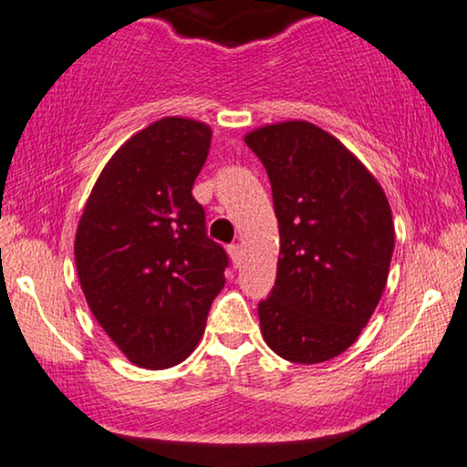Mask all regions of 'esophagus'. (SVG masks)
I'll list each match as a JSON object with an SVG mask.
<instances>
[{"instance_id": "1", "label": "esophagus", "mask_w": 467, "mask_h": 467, "mask_svg": "<svg viewBox=\"0 0 467 467\" xmlns=\"http://www.w3.org/2000/svg\"><path fill=\"white\" fill-rule=\"evenodd\" d=\"M228 254H230V258H233L234 265L241 263V245H237V244L228 245Z\"/></svg>"}]
</instances>
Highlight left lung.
Returning <instances> with one entry per match:
<instances>
[{
	"label": "left lung",
	"instance_id": "obj_1",
	"mask_svg": "<svg viewBox=\"0 0 467 467\" xmlns=\"http://www.w3.org/2000/svg\"><path fill=\"white\" fill-rule=\"evenodd\" d=\"M280 228L275 286L258 304L265 342L297 364L349 349L388 282L394 223L381 185L342 141L306 120L254 129Z\"/></svg>",
	"mask_w": 467,
	"mask_h": 467
}]
</instances>
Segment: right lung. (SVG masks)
<instances>
[{
  "label": "right lung",
  "instance_id": "add662e5",
  "mask_svg": "<svg viewBox=\"0 0 467 467\" xmlns=\"http://www.w3.org/2000/svg\"><path fill=\"white\" fill-rule=\"evenodd\" d=\"M211 127L170 116L127 140L94 182L75 234L81 291L129 362L170 368L190 358L223 288L228 256L206 237L192 196Z\"/></svg>",
  "mask_w": 467,
  "mask_h": 467
}]
</instances>
